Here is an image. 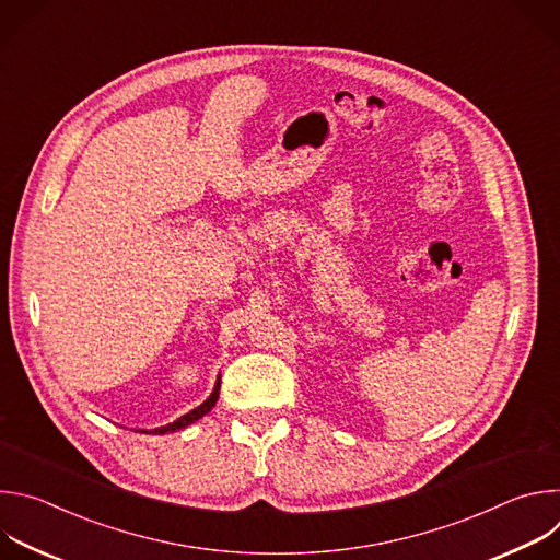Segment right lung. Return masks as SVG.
Instances as JSON below:
<instances>
[{
  "mask_svg": "<svg viewBox=\"0 0 560 560\" xmlns=\"http://www.w3.org/2000/svg\"><path fill=\"white\" fill-rule=\"evenodd\" d=\"M219 387H221V374L217 376V383H214V387H212L210 396L206 398V401H203L201 406H197L195 410H190L188 415L179 417L177 421H173V423H168V425H164V428H154V430H141V432H143V434H168V432H177V430H184V428L192 425L195 421H199L201 417H206V415H208V412L214 408L217 398H219Z\"/></svg>",
  "mask_w": 560,
  "mask_h": 560,
  "instance_id": "1",
  "label": "right lung"
}]
</instances>
